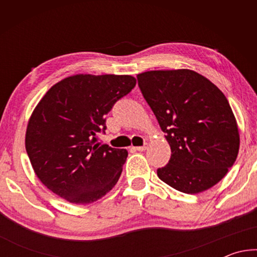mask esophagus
<instances>
[{
  "instance_id": "esophagus-1",
  "label": "esophagus",
  "mask_w": 257,
  "mask_h": 257,
  "mask_svg": "<svg viewBox=\"0 0 257 257\" xmlns=\"http://www.w3.org/2000/svg\"><path fill=\"white\" fill-rule=\"evenodd\" d=\"M147 149V144H144L143 146H136L135 147V150H137V151H141V152H143V151H145Z\"/></svg>"
}]
</instances>
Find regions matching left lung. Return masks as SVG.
<instances>
[{"mask_svg": "<svg viewBox=\"0 0 257 257\" xmlns=\"http://www.w3.org/2000/svg\"><path fill=\"white\" fill-rule=\"evenodd\" d=\"M138 86L171 147L158 176L172 188L197 194L217 184L237 159L239 133L223 93L199 73H139Z\"/></svg>", "mask_w": 257, "mask_h": 257, "instance_id": "8db88e82", "label": "left lung"}]
</instances>
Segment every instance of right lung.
Segmentation results:
<instances>
[{
	"mask_svg": "<svg viewBox=\"0 0 257 257\" xmlns=\"http://www.w3.org/2000/svg\"><path fill=\"white\" fill-rule=\"evenodd\" d=\"M132 76L77 75L55 84L33 112L26 151L47 188L73 204H89L118 182L124 149L99 145L105 115L132 92Z\"/></svg>",
	"mask_w": 257,
	"mask_h": 257,
	"instance_id": "1",
	"label": "right lung"
}]
</instances>
